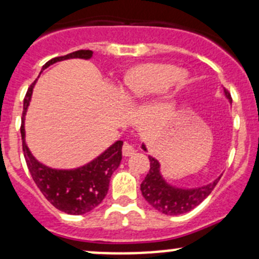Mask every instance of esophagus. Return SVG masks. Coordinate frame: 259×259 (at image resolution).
<instances>
[{"instance_id":"obj_1","label":"esophagus","mask_w":259,"mask_h":259,"mask_svg":"<svg viewBox=\"0 0 259 259\" xmlns=\"http://www.w3.org/2000/svg\"><path fill=\"white\" fill-rule=\"evenodd\" d=\"M135 151H137V149H135L134 145L129 144V143H124V145H122V155L132 156L134 155Z\"/></svg>"}]
</instances>
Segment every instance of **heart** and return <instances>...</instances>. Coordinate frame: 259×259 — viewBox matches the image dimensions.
<instances>
[{"label":"heart","instance_id":"heart-1","mask_svg":"<svg viewBox=\"0 0 259 259\" xmlns=\"http://www.w3.org/2000/svg\"><path fill=\"white\" fill-rule=\"evenodd\" d=\"M187 83V72L169 62H144L132 66L122 76V89L133 100H144L159 90L177 93Z\"/></svg>","mask_w":259,"mask_h":259}]
</instances>
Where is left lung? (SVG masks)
<instances>
[{
	"instance_id": "8db88e82",
	"label": "left lung",
	"mask_w": 259,
	"mask_h": 259,
	"mask_svg": "<svg viewBox=\"0 0 259 259\" xmlns=\"http://www.w3.org/2000/svg\"><path fill=\"white\" fill-rule=\"evenodd\" d=\"M224 94L227 99L232 101L228 90L224 89ZM142 148L146 151L144 144L142 145ZM149 160H150V169L140 185V190H142L143 197L151 207L166 215H179V214L194 209L210 194L211 190L215 188L217 183L221 179L219 177L209 184L193 188V189L177 188L164 180L163 176L160 174V164L155 158L149 156Z\"/></svg>"
}]
</instances>
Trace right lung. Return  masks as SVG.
<instances>
[{
	"mask_svg": "<svg viewBox=\"0 0 259 259\" xmlns=\"http://www.w3.org/2000/svg\"><path fill=\"white\" fill-rule=\"evenodd\" d=\"M91 56H93V51L90 50H79V51L71 52L65 56L51 59L44 65L42 70H45L46 67L55 62L62 61V60L75 59V57L88 60ZM35 82L36 81H33L31 83L25 99H23L22 122H21L22 150L27 168L33 182L36 183L44 197L55 208L64 213L74 214V215L85 214L98 207L103 202L105 195L108 194L111 176L121 161L122 142L119 140V142L114 143L110 148L106 149L93 161L80 166V168L71 169V170L52 169L36 160L35 156L31 154L26 145L25 126H23L25 114L28 104H30Z\"/></svg>",
	"mask_w": 259,
	"mask_h": 259,
	"instance_id": "right-lung-1",
	"label": "right lung"
}]
</instances>
